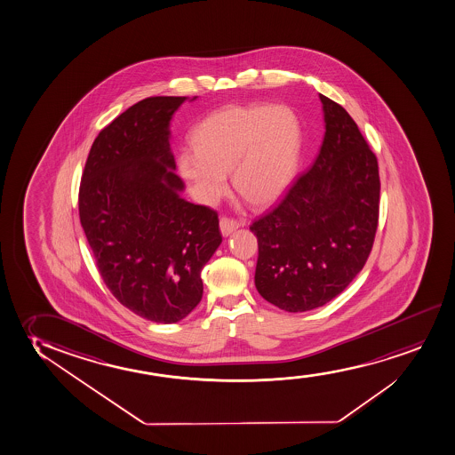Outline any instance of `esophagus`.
Returning a JSON list of instances; mask_svg holds the SVG:
<instances>
[{
	"instance_id": "esophagus-1",
	"label": "esophagus",
	"mask_w": 455,
	"mask_h": 455,
	"mask_svg": "<svg viewBox=\"0 0 455 455\" xmlns=\"http://www.w3.org/2000/svg\"><path fill=\"white\" fill-rule=\"evenodd\" d=\"M220 233H222V236H230L233 231L237 230L239 228V222L237 220H233V219L222 218L220 219Z\"/></svg>"
}]
</instances>
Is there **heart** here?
Masks as SVG:
<instances>
[{
  "label": "heart",
  "instance_id": "b5f03b06",
  "mask_svg": "<svg viewBox=\"0 0 455 455\" xmlns=\"http://www.w3.org/2000/svg\"><path fill=\"white\" fill-rule=\"evenodd\" d=\"M196 149L179 156V172L199 201L214 204L227 189V172L237 195L253 205L276 201L293 179L301 128L285 107L248 105L219 109L193 132Z\"/></svg>",
  "mask_w": 455,
  "mask_h": 455
}]
</instances>
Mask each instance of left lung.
Here are the masks:
<instances>
[{"label": "left lung", "instance_id": "1", "mask_svg": "<svg viewBox=\"0 0 455 455\" xmlns=\"http://www.w3.org/2000/svg\"><path fill=\"white\" fill-rule=\"evenodd\" d=\"M324 139L310 170L276 207L254 220V285L285 312H307L339 295L372 250L379 210L377 156L347 111L319 94Z\"/></svg>", "mask_w": 455, "mask_h": 455}]
</instances>
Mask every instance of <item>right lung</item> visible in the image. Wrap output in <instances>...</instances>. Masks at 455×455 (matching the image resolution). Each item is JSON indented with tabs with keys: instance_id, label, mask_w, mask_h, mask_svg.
Masks as SVG:
<instances>
[{
	"instance_id": "1",
	"label": "right lung",
	"mask_w": 455,
	"mask_h": 455,
	"mask_svg": "<svg viewBox=\"0 0 455 455\" xmlns=\"http://www.w3.org/2000/svg\"><path fill=\"white\" fill-rule=\"evenodd\" d=\"M187 97H148L95 137L78 212L103 281L139 316L172 324L201 302L218 212L185 201L170 122ZM191 100H196L193 97Z\"/></svg>"
}]
</instances>
